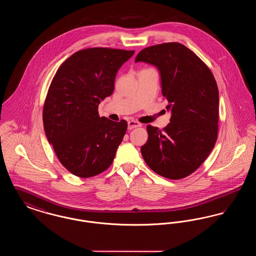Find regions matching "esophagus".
Masks as SVG:
<instances>
[{
	"label": "esophagus",
	"instance_id": "34e87169",
	"mask_svg": "<svg viewBox=\"0 0 256 256\" xmlns=\"http://www.w3.org/2000/svg\"><path fill=\"white\" fill-rule=\"evenodd\" d=\"M142 124L137 121H128V130H134L135 128H138V126H141Z\"/></svg>",
	"mask_w": 256,
	"mask_h": 256
}]
</instances>
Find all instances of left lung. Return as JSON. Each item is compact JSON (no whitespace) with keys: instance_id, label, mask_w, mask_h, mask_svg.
<instances>
[{"instance_id":"1","label":"left lung","mask_w":256,"mask_h":256,"mask_svg":"<svg viewBox=\"0 0 256 256\" xmlns=\"http://www.w3.org/2000/svg\"><path fill=\"white\" fill-rule=\"evenodd\" d=\"M156 66L162 95L170 111L162 130L146 126L141 146L146 165L159 176L180 180L194 172L215 146L219 122V90L213 74L196 54L172 42L142 50L135 62Z\"/></svg>"}]
</instances>
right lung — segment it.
I'll list each match as a JSON object with an SVG mask.
<instances>
[{
	"label": "right lung",
	"mask_w": 256,
	"mask_h": 256,
	"mask_svg": "<svg viewBox=\"0 0 256 256\" xmlns=\"http://www.w3.org/2000/svg\"><path fill=\"white\" fill-rule=\"evenodd\" d=\"M134 50L90 48L64 61L54 74L43 108L44 130L61 164L80 178L106 170L128 122L100 117L98 106L114 91L118 70Z\"/></svg>",
	"instance_id": "right-lung-1"
}]
</instances>
